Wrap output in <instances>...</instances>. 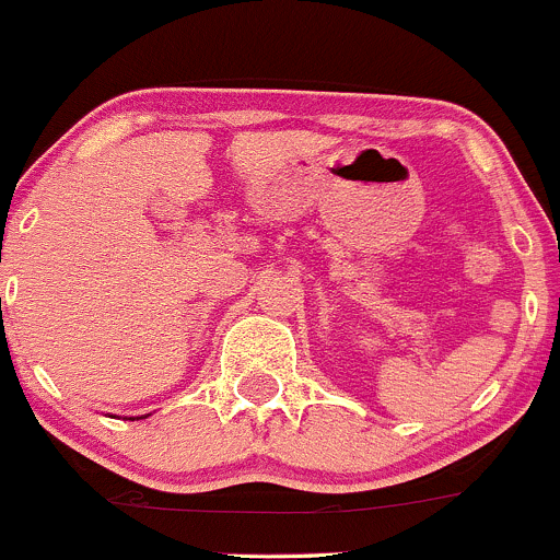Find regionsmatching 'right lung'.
Segmentation results:
<instances>
[{"instance_id":"1","label":"right lung","mask_w":560,"mask_h":560,"mask_svg":"<svg viewBox=\"0 0 560 560\" xmlns=\"http://www.w3.org/2000/svg\"><path fill=\"white\" fill-rule=\"evenodd\" d=\"M145 418H148V415H145ZM129 420H135V418H129Z\"/></svg>"}]
</instances>
